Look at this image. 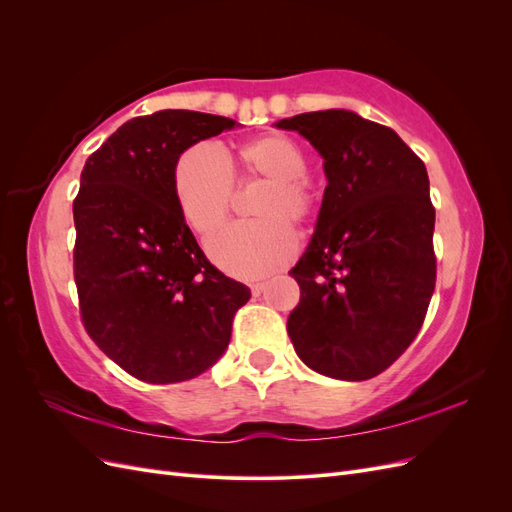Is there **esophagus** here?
<instances>
[{
    "mask_svg": "<svg viewBox=\"0 0 512 512\" xmlns=\"http://www.w3.org/2000/svg\"><path fill=\"white\" fill-rule=\"evenodd\" d=\"M267 288V284L265 282H258V284H252V294L254 297H258V294Z\"/></svg>",
    "mask_w": 512,
    "mask_h": 512,
    "instance_id": "obj_1",
    "label": "esophagus"
}]
</instances>
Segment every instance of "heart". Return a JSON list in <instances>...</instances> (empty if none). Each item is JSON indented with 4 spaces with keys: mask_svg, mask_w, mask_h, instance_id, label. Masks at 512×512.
Instances as JSON below:
<instances>
[{
    "mask_svg": "<svg viewBox=\"0 0 512 512\" xmlns=\"http://www.w3.org/2000/svg\"><path fill=\"white\" fill-rule=\"evenodd\" d=\"M241 181L267 179L254 205L258 222L232 224L209 243L211 260L239 280H258L288 265L297 254V232L318 209L316 188L305 177V149L282 132H269L239 147ZM175 198L196 235H211L230 211L235 175L224 151L215 143H198L183 151L175 166Z\"/></svg>",
    "mask_w": 512,
    "mask_h": 512,
    "instance_id": "heart-1",
    "label": "heart"
}]
</instances>
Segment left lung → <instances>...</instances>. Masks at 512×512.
<instances>
[{
	"label": "left lung",
	"instance_id": "obj_1",
	"mask_svg": "<svg viewBox=\"0 0 512 512\" xmlns=\"http://www.w3.org/2000/svg\"><path fill=\"white\" fill-rule=\"evenodd\" d=\"M275 126L305 136L327 175L316 232L290 269L301 288L290 342L322 376L369 380L412 344L436 288L427 168L395 130L344 108Z\"/></svg>",
	"mask_w": 512,
	"mask_h": 512
}]
</instances>
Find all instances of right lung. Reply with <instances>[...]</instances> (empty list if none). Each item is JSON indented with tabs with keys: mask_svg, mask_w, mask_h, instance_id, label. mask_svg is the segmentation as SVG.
Returning a JSON list of instances; mask_svg holds the SVG:
<instances>
[{
	"mask_svg": "<svg viewBox=\"0 0 512 512\" xmlns=\"http://www.w3.org/2000/svg\"><path fill=\"white\" fill-rule=\"evenodd\" d=\"M237 121L158 111L91 153L74 198V282L85 331L130 376L192 380L220 359L245 284L215 269L175 198L181 153Z\"/></svg>",
	"mask_w": 512,
	"mask_h": 512,
	"instance_id": "obj_1",
	"label": "right lung"
}]
</instances>
